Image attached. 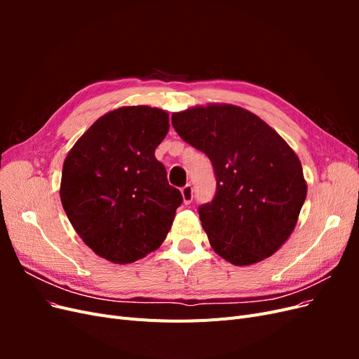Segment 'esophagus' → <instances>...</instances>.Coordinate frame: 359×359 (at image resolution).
<instances>
[{
	"instance_id": "esophagus-1",
	"label": "esophagus",
	"mask_w": 359,
	"mask_h": 359,
	"mask_svg": "<svg viewBox=\"0 0 359 359\" xmlns=\"http://www.w3.org/2000/svg\"><path fill=\"white\" fill-rule=\"evenodd\" d=\"M181 194H182V201L186 205H190L191 201H193V187L190 186V184H187V186H184L181 189Z\"/></svg>"
}]
</instances>
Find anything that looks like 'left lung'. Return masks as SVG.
Listing matches in <instances>:
<instances>
[{
	"mask_svg": "<svg viewBox=\"0 0 359 359\" xmlns=\"http://www.w3.org/2000/svg\"><path fill=\"white\" fill-rule=\"evenodd\" d=\"M172 126L212 163L217 191L199 217L214 252L236 266L273 256L295 229L307 196L295 151L264 119L235 104L173 112Z\"/></svg>",
	"mask_w": 359,
	"mask_h": 359,
	"instance_id": "left-lung-1",
	"label": "left lung"
}]
</instances>
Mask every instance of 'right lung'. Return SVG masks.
Returning a JSON list of instances; mask_svg holds the SVG:
<instances>
[{
  "label": "right lung",
  "mask_w": 359,
  "mask_h": 359,
  "mask_svg": "<svg viewBox=\"0 0 359 359\" xmlns=\"http://www.w3.org/2000/svg\"><path fill=\"white\" fill-rule=\"evenodd\" d=\"M169 132L158 107L124 106L86 130L64 160L60 198L95 255L132 264L165 241L182 202L154 151Z\"/></svg>",
  "instance_id": "obj_1"
}]
</instances>
